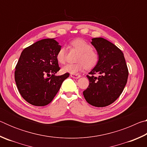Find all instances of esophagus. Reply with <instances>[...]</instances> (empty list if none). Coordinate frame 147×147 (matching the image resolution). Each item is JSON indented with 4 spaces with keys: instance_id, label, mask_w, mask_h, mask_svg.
<instances>
[{
    "instance_id": "1",
    "label": "esophagus",
    "mask_w": 147,
    "mask_h": 147,
    "mask_svg": "<svg viewBox=\"0 0 147 147\" xmlns=\"http://www.w3.org/2000/svg\"><path fill=\"white\" fill-rule=\"evenodd\" d=\"M71 76L72 77V78H73L78 79V78H80V75H79V74H71Z\"/></svg>"
}]
</instances>
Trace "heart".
<instances>
[{
  "mask_svg": "<svg viewBox=\"0 0 147 147\" xmlns=\"http://www.w3.org/2000/svg\"><path fill=\"white\" fill-rule=\"evenodd\" d=\"M71 45L74 49L80 51L77 59L79 62L67 64L61 69L63 73L76 74L86 68L90 69L96 65L99 59L98 54L93 51L91 45L88 42L83 39H76L71 42ZM56 59L59 63H65L66 49L64 47L58 50L56 54Z\"/></svg>",
  "mask_w": 147,
  "mask_h": 147,
  "instance_id": "heart-1",
  "label": "heart"
}]
</instances>
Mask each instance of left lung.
Segmentation results:
<instances>
[{"mask_svg":"<svg viewBox=\"0 0 147 147\" xmlns=\"http://www.w3.org/2000/svg\"><path fill=\"white\" fill-rule=\"evenodd\" d=\"M99 59L87 78L89 85L83 94L86 101L95 107H105L115 102L127 82L128 70L124 54L115 45L102 38L92 39ZM96 73L98 77L94 76Z\"/></svg>","mask_w":147,"mask_h":147,"instance_id":"left-lung-1","label":"left lung"}]
</instances>
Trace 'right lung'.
<instances>
[{
	"label": "right lung",
	"mask_w": 147,
	"mask_h": 147,
	"mask_svg": "<svg viewBox=\"0 0 147 147\" xmlns=\"http://www.w3.org/2000/svg\"><path fill=\"white\" fill-rule=\"evenodd\" d=\"M54 39H41L24 49L16 67L17 89L32 105L49 104L69 76V73L55 76L60 69L56 54L61 46Z\"/></svg>",
	"instance_id": "1"
}]
</instances>
